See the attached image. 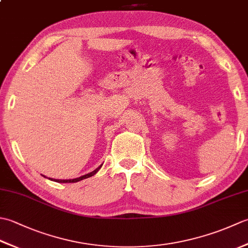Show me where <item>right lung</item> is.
I'll return each instance as SVG.
<instances>
[{
    "label": "right lung",
    "instance_id": "right-lung-1",
    "mask_svg": "<svg viewBox=\"0 0 248 248\" xmlns=\"http://www.w3.org/2000/svg\"><path fill=\"white\" fill-rule=\"evenodd\" d=\"M101 166L102 165H100L98 168H96V170H94L93 171H92V172H89V173H86V175H84V176H82V177H78V178H76V179H69V180H59V179H51V178H49L50 180H53V181H56V182H61V183H73V182H78V181H81V180H83V179H86V178H89V177H92V176H93L94 173H97L98 172V170H100V168H101ZM44 176V175H43ZM45 178H46V176H44Z\"/></svg>",
    "mask_w": 248,
    "mask_h": 248
}]
</instances>
